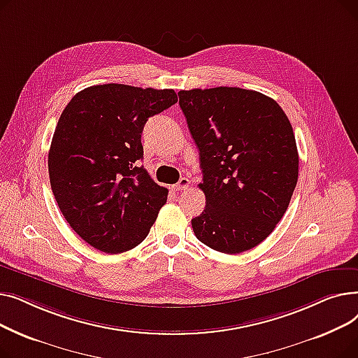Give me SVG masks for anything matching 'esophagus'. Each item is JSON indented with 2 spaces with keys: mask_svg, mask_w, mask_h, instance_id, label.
Wrapping results in <instances>:
<instances>
[{
  "mask_svg": "<svg viewBox=\"0 0 358 358\" xmlns=\"http://www.w3.org/2000/svg\"><path fill=\"white\" fill-rule=\"evenodd\" d=\"M189 187H190V180L189 178H181L174 187H173V189L177 192V190H187V189H189Z\"/></svg>",
  "mask_w": 358,
  "mask_h": 358,
  "instance_id": "obj_1",
  "label": "esophagus"
}]
</instances>
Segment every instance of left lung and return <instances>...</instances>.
I'll use <instances>...</instances> for the list:
<instances>
[{"instance_id": "left-lung-1", "label": "left lung", "mask_w": 358, "mask_h": 358, "mask_svg": "<svg viewBox=\"0 0 358 358\" xmlns=\"http://www.w3.org/2000/svg\"><path fill=\"white\" fill-rule=\"evenodd\" d=\"M178 97L200 150L206 196L193 231L215 251H248L289 208L299 176L293 127L283 108L258 91L194 88Z\"/></svg>"}]
</instances>
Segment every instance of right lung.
Wrapping results in <instances>:
<instances>
[{
    "label": "right lung",
    "mask_w": 358,
    "mask_h": 358,
    "mask_svg": "<svg viewBox=\"0 0 358 358\" xmlns=\"http://www.w3.org/2000/svg\"><path fill=\"white\" fill-rule=\"evenodd\" d=\"M177 101L174 90L103 84L75 94L62 111L48 157L50 187L91 247L120 254L149 234L168 190L138 166L141 135L150 116Z\"/></svg>",
    "instance_id": "1"
}]
</instances>
